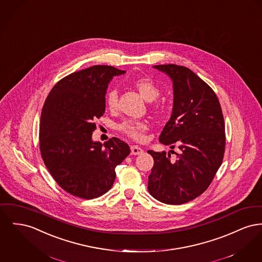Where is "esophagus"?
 <instances>
[{"label":"esophagus","mask_w":262,"mask_h":262,"mask_svg":"<svg viewBox=\"0 0 262 262\" xmlns=\"http://www.w3.org/2000/svg\"><path fill=\"white\" fill-rule=\"evenodd\" d=\"M130 151H132L133 155H139V154H143V149L140 148L139 146H137V145H132L130 146Z\"/></svg>","instance_id":"34e87169"}]
</instances>
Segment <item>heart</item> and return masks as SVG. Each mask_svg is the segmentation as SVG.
I'll list each match as a JSON object with an SVG mask.
<instances>
[{"instance_id":"obj_1","label":"heart","mask_w":262,"mask_h":262,"mask_svg":"<svg viewBox=\"0 0 262 262\" xmlns=\"http://www.w3.org/2000/svg\"><path fill=\"white\" fill-rule=\"evenodd\" d=\"M134 88L139 92V95L147 102H154L159 95L160 89L154 81L148 77H140L133 82ZM106 106L111 112L116 111L118 108V92L117 90H111L106 96ZM147 129V124L139 121L126 120L119 124V130L126 137L135 140H142L144 133Z\"/></svg>"}]
</instances>
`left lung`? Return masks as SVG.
<instances>
[{
    "label": "left lung",
    "instance_id": "left-lung-1",
    "mask_svg": "<svg viewBox=\"0 0 262 262\" xmlns=\"http://www.w3.org/2000/svg\"><path fill=\"white\" fill-rule=\"evenodd\" d=\"M154 67L171 78L174 95L159 141L170 148L179 145L181 152L171 159L169 152L147 151L154 160L147 188L156 200L180 205L203 194L223 162L224 116L213 89L192 70L176 64Z\"/></svg>",
    "mask_w": 262,
    "mask_h": 262
}]
</instances>
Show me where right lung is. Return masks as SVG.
Segmentation results:
<instances>
[{
  "label": "right lung",
  "instance_id": "obj_1",
  "mask_svg": "<svg viewBox=\"0 0 262 262\" xmlns=\"http://www.w3.org/2000/svg\"><path fill=\"white\" fill-rule=\"evenodd\" d=\"M124 72L95 65L63 78L47 96L39 125L40 154L56 183L75 197L89 200L108 192L117 165L130 154L127 143L117 138L104 145L92 139L94 122L105 113L108 83Z\"/></svg>",
  "mask_w": 262,
  "mask_h": 262
}]
</instances>
